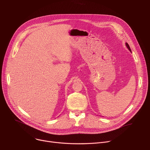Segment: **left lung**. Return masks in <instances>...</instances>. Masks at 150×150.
<instances>
[{
	"mask_svg": "<svg viewBox=\"0 0 150 150\" xmlns=\"http://www.w3.org/2000/svg\"><path fill=\"white\" fill-rule=\"evenodd\" d=\"M126 45H127V48L129 49V50L130 52H131V49H130V47H129V45H128V43H127V42H126Z\"/></svg>",
	"mask_w": 150,
	"mask_h": 150,
	"instance_id": "obj_1",
	"label": "left lung"
}]
</instances>
